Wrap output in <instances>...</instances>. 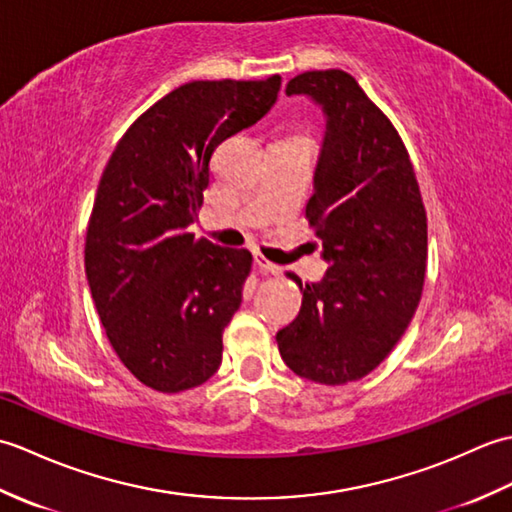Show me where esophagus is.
Wrapping results in <instances>:
<instances>
[{"mask_svg": "<svg viewBox=\"0 0 512 512\" xmlns=\"http://www.w3.org/2000/svg\"><path fill=\"white\" fill-rule=\"evenodd\" d=\"M255 266L262 275H277L279 273V266H275L273 262H268L264 255H255Z\"/></svg>", "mask_w": 512, "mask_h": 512, "instance_id": "34e87169", "label": "esophagus"}]
</instances>
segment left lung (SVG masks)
Here are the masks:
<instances>
[{
  "mask_svg": "<svg viewBox=\"0 0 512 512\" xmlns=\"http://www.w3.org/2000/svg\"><path fill=\"white\" fill-rule=\"evenodd\" d=\"M286 94L317 101L328 123L306 220L330 268L301 286V310L277 332L301 378L345 385L385 361L413 319L427 270V211L396 127L343 70L303 72Z\"/></svg>",
  "mask_w": 512,
  "mask_h": 512,
  "instance_id": "obj_1",
  "label": "left lung"
}]
</instances>
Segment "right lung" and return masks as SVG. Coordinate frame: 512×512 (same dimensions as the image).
Masks as SVG:
<instances>
[{
	"label": "right lung",
	"mask_w": 512,
	"mask_h": 512,
	"mask_svg": "<svg viewBox=\"0 0 512 512\" xmlns=\"http://www.w3.org/2000/svg\"><path fill=\"white\" fill-rule=\"evenodd\" d=\"M281 76L191 81L140 114L107 160L85 237V273L116 356L140 383L178 391L222 363L253 255L195 239L217 145L275 105Z\"/></svg>",
	"instance_id": "obj_1"
}]
</instances>
